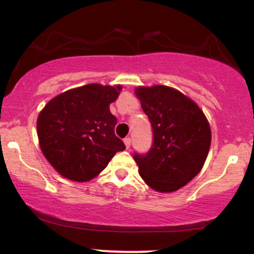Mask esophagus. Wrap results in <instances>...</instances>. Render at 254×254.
Instances as JSON below:
<instances>
[{"label": "esophagus", "instance_id": "1", "mask_svg": "<svg viewBox=\"0 0 254 254\" xmlns=\"http://www.w3.org/2000/svg\"><path fill=\"white\" fill-rule=\"evenodd\" d=\"M124 144H125V147H127V149H129L130 145H131V138H130V137H127V138H124Z\"/></svg>", "mask_w": 254, "mask_h": 254}]
</instances>
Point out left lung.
Returning <instances> with one entry per match:
<instances>
[{
	"label": "left lung",
	"instance_id": "left-lung-1",
	"mask_svg": "<svg viewBox=\"0 0 254 254\" xmlns=\"http://www.w3.org/2000/svg\"><path fill=\"white\" fill-rule=\"evenodd\" d=\"M136 97L153 127V145L135 154L138 173L157 192H174L202 170L211 143L208 119L198 105L172 87H138Z\"/></svg>",
	"mask_w": 254,
	"mask_h": 254
}]
</instances>
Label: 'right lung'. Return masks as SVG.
I'll use <instances>...</instances> for the list:
<instances>
[{
    "mask_svg": "<svg viewBox=\"0 0 254 254\" xmlns=\"http://www.w3.org/2000/svg\"><path fill=\"white\" fill-rule=\"evenodd\" d=\"M121 90L119 84H86L57 95L40 111V149L61 176L88 182L106 168L117 151L125 149L115 135L117 118L110 111Z\"/></svg>",
    "mask_w": 254,
    "mask_h": 254,
    "instance_id": "add662e5",
    "label": "right lung"
}]
</instances>
